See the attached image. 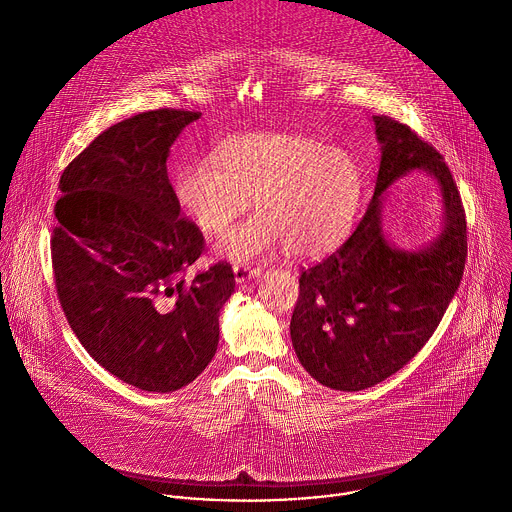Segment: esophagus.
<instances>
[{
  "mask_svg": "<svg viewBox=\"0 0 512 512\" xmlns=\"http://www.w3.org/2000/svg\"><path fill=\"white\" fill-rule=\"evenodd\" d=\"M233 273H235L237 283H245L247 279L259 277V269H253V267H247V265H235Z\"/></svg>",
  "mask_w": 512,
  "mask_h": 512,
  "instance_id": "1",
  "label": "esophagus"
}]
</instances>
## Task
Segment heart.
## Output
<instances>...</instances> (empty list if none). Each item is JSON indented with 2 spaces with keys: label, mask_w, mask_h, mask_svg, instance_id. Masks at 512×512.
Wrapping results in <instances>:
<instances>
[{
  "label": "heart",
  "mask_w": 512,
  "mask_h": 512,
  "mask_svg": "<svg viewBox=\"0 0 512 512\" xmlns=\"http://www.w3.org/2000/svg\"><path fill=\"white\" fill-rule=\"evenodd\" d=\"M180 208L208 237L227 231L255 198L257 214L216 243L237 265L271 257L314 259L336 249L352 223L360 192L350 154L298 133H255L229 141L174 180Z\"/></svg>",
  "instance_id": "b5f03b06"
}]
</instances>
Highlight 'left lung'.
I'll return each mask as SVG.
<instances>
[{
	"label": "left lung",
	"mask_w": 512,
	"mask_h": 512,
	"mask_svg": "<svg viewBox=\"0 0 512 512\" xmlns=\"http://www.w3.org/2000/svg\"><path fill=\"white\" fill-rule=\"evenodd\" d=\"M373 123L381 145L373 200L330 257L302 269L289 324L302 367L334 391L375 387L405 367L442 322L468 253L460 192L444 158L391 117ZM413 169L438 184L443 227L425 246L401 250L382 229V202Z\"/></svg>",
	"instance_id": "1"
}]
</instances>
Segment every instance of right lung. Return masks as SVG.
<instances>
[{
  "label": "right lung",
  "mask_w": 512,
  "mask_h": 512,
  "mask_svg": "<svg viewBox=\"0 0 512 512\" xmlns=\"http://www.w3.org/2000/svg\"><path fill=\"white\" fill-rule=\"evenodd\" d=\"M198 117L133 115L60 176L52 265L66 320L105 371L150 393L178 391L208 367L235 291L227 263L188 273L204 239L168 180L170 148Z\"/></svg>",
  "instance_id": "obj_1"
}]
</instances>
